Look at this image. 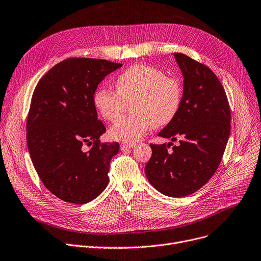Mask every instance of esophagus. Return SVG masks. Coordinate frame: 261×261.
Returning a JSON list of instances; mask_svg holds the SVG:
<instances>
[{"mask_svg": "<svg viewBox=\"0 0 261 261\" xmlns=\"http://www.w3.org/2000/svg\"><path fill=\"white\" fill-rule=\"evenodd\" d=\"M136 144L135 143H123L120 145L121 149H129V148H133Z\"/></svg>", "mask_w": 261, "mask_h": 261, "instance_id": "esophagus-1", "label": "esophagus"}]
</instances>
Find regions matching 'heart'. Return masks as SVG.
Instances as JSON below:
<instances>
[{
    "instance_id": "b5f03b06",
    "label": "heart",
    "mask_w": 261,
    "mask_h": 261,
    "mask_svg": "<svg viewBox=\"0 0 261 261\" xmlns=\"http://www.w3.org/2000/svg\"><path fill=\"white\" fill-rule=\"evenodd\" d=\"M116 91L98 87L93 94V103L98 114L109 123H115L131 103L132 115L110 129L115 141L131 143L147 133L153 126L168 125L177 115L182 97L181 83L167 75L161 68L136 64L115 80Z\"/></svg>"
}]
</instances>
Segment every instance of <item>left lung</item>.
<instances>
[{
	"mask_svg": "<svg viewBox=\"0 0 261 261\" xmlns=\"http://www.w3.org/2000/svg\"><path fill=\"white\" fill-rule=\"evenodd\" d=\"M184 75L181 105L175 118L159 136L178 141L151 144L152 156L145 167L149 182L171 197L192 194L216 172L231 131V110L223 87L211 69L176 52Z\"/></svg>",
	"mask_w": 261,
	"mask_h": 261,
	"instance_id": "obj_1",
	"label": "left lung"
}]
</instances>
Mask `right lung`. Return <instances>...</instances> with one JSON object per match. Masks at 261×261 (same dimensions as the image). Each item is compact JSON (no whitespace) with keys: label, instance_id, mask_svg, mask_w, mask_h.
I'll return each instance as SVG.
<instances>
[{"label":"right lung","instance_id":"1","mask_svg":"<svg viewBox=\"0 0 261 261\" xmlns=\"http://www.w3.org/2000/svg\"><path fill=\"white\" fill-rule=\"evenodd\" d=\"M121 64L70 58L52 67L33 91L26 123L32 164L58 198L76 204L96 198L109 182L118 143H100L106 128L97 118V85ZM91 145L89 151L82 146Z\"/></svg>","mask_w":261,"mask_h":261}]
</instances>
